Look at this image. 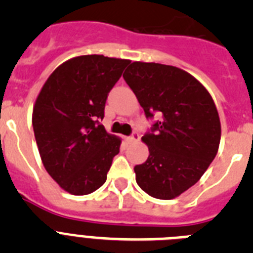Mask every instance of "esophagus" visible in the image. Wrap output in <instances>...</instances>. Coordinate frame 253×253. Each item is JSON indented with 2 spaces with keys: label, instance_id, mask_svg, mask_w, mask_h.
<instances>
[{
  "label": "esophagus",
  "instance_id": "esophagus-1",
  "mask_svg": "<svg viewBox=\"0 0 253 253\" xmlns=\"http://www.w3.org/2000/svg\"><path fill=\"white\" fill-rule=\"evenodd\" d=\"M125 140H126V142H128V143L138 142V140H139V134H138V133H133L130 135V137L125 138Z\"/></svg>",
  "mask_w": 253,
  "mask_h": 253
}]
</instances>
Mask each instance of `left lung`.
<instances>
[{"label":"left lung","mask_w":253,"mask_h":253,"mask_svg":"<svg viewBox=\"0 0 253 253\" xmlns=\"http://www.w3.org/2000/svg\"><path fill=\"white\" fill-rule=\"evenodd\" d=\"M147 118L161 122L142 140L149 156L134 167L135 180L149 196L171 200L195 185L215 158L220 119L209 91L184 69L133 62L123 75Z\"/></svg>","instance_id":"8db88e82"}]
</instances>
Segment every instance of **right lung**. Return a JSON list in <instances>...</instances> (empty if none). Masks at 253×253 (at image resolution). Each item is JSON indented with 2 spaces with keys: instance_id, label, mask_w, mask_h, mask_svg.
Listing matches in <instances>:
<instances>
[{
  "instance_id": "obj_1",
  "label": "right lung",
  "mask_w": 253,
  "mask_h": 253,
  "mask_svg": "<svg viewBox=\"0 0 253 253\" xmlns=\"http://www.w3.org/2000/svg\"><path fill=\"white\" fill-rule=\"evenodd\" d=\"M129 59L78 55L53 71L34 107L33 128L40 158L50 177L72 195H88L105 184L122 139L107 133V93Z\"/></svg>"
}]
</instances>
